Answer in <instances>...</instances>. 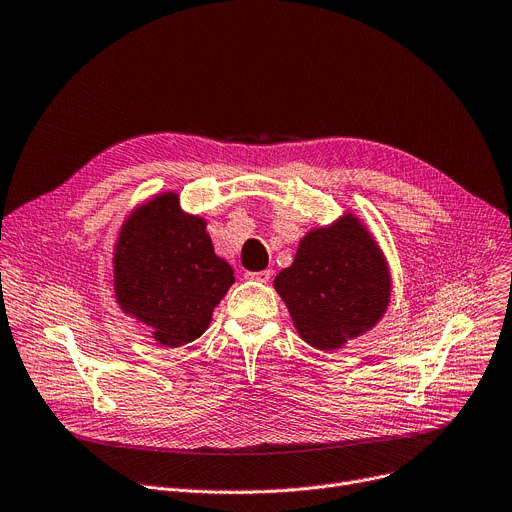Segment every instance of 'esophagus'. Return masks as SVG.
I'll list each match as a JSON object with an SVG mask.
<instances>
[{"mask_svg":"<svg viewBox=\"0 0 512 512\" xmlns=\"http://www.w3.org/2000/svg\"><path fill=\"white\" fill-rule=\"evenodd\" d=\"M245 278H247V280H255V282H259V284H265V282H270V278H272V272H270V270H261V272H247V274H245Z\"/></svg>","mask_w":512,"mask_h":512,"instance_id":"1","label":"esophagus"}]
</instances>
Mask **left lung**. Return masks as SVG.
<instances>
[{"label":"left lung","instance_id":"8db88e82","mask_svg":"<svg viewBox=\"0 0 512 512\" xmlns=\"http://www.w3.org/2000/svg\"><path fill=\"white\" fill-rule=\"evenodd\" d=\"M274 288L299 336L319 351H336L371 330L390 303V272L371 232L353 213L307 232Z\"/></svg>","mask_w":512,"mask_h":512}]
</instances>
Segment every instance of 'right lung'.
I'll use <instances>...</instances> for the list:
<instances>
[{
    "label": "right lung",
    "instance_id": "add662e5",
    "mask_svg": "<svg viewBox=\"0 0 512 512\" xmlns=\"http://www.w3.org/2000/svg\"><path fill=\"white\" fill-rule=\"evenodd\" d=\"M207 224L184 213L176 193L134 209L120 228L114 292L120 309L151 328L161 346L197 340L234 284L232 267L215 255Z\"/></svg>",
    "mask_w": 512,
    "mask_h": 512
}]
</instances>
